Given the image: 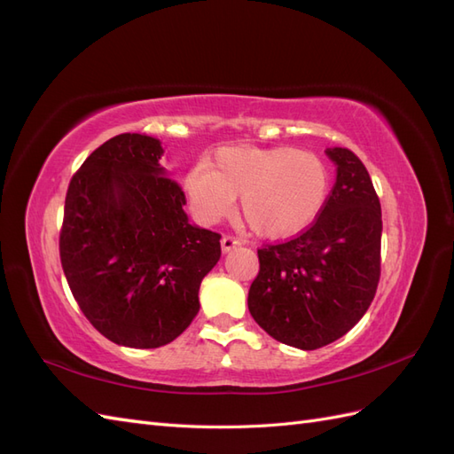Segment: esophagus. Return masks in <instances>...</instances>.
<instances>
[{"instance_id":"obj_1","label":"esophagus","mask_w":454,"mask_h":454,"mask_svg":"<svg viewBox=\"0 0 454 454\" xmlns=\"http://www.w3.org/2000/svg\"><path fill=\"white\" fill-rule=\"evenodd\" d=\"M240 246V240H237L235 237H223L222 239V252L223 254H229L231 250H235Z\"/></svg>"}]
</instances>
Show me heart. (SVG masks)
<instances>
[{
	"instance_id": "1",
	"label": "heart",
	"mask_w": 454,
	"mask_h": 454,
	"mask_svg": "<svg viewBox=\"0 0 454 454\" xmlns=\"http://www.w3.org/2000/svg\"><path fill=\"white\" fill-rule=\"evenodd\" d=\"M191 212L200 223L225 219L240 197V215L255 235L290 239L322 214L332 191L325 162L295 147L223 145L208 164H195L184 177Z\"/></svg>"
}]
</instances>
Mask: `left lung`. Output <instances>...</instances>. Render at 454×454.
Returning <instances> with one entry per match:
<instances>
[{
    "mask_svg": "<svg viewBox=\"0 0 454 454\" xmlns=\"http://www.w3.org/2000/svg\"><path fill=\"white\" fill-rule=\"evenodd\" d=\"M337 180L310 229L257 250L254 320L284 345L314 350L362 320L380 278L382 214L373 182L350 149L329 147Z\"/></svg>",
    "mask_w": 454,
    "mask_h": 454,
    "instance_id": "8db88e82",
    "label": "left lung"
}]
</instances>
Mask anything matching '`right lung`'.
Masks as SVG:
<instances>
[{"label":"right lung","instance_id":"obj_1","mask_svg":"<svg viewBox=\"0 0 454 454\" xmlns=\"http://www.w3.org/2000/svg\"><path fill=\"white\" fill-rule=\"evenodd\" d=\"M153 136L125 132L94 149L67 187L60 261L87 320L115 345L159 348L199 314V287L222 255L191 225L182 187Z\"/></svg>","mask_w":454,"mask_h":454}]
</instances>
